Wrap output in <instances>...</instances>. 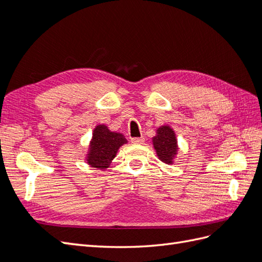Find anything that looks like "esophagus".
<instances>
[{
	"instance_id": "1",
	"label": "esophagus",
	"mask_w": 262,
	"mask_h": 262,
	"mask_svg": "<svg viewBox=\"0 0 262 262\" xmlns=\"http://www.w3.org/2000/svg\"><path fill=\"white\" fill-rule=\"evenodd\" d=\"M145 141L144 137H133L130 138V142L133 144H142Z\"/></svg>"
}]
</instances>
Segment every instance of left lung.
I'll list each match as a JSON object with an SVG mask.
<instances>
[{
    "instance_id": "left-lung-1",
    "label": "left lung",
    "mask_w": 262,
    "mask_h": 262,
    "mask_svg": "<svg viewBox=\"0 0 262 262\" xmlns=\"http://www.w3.org/2000/svg\"><path fill=\"white\" fill-rule=\"evenodd\" d=\"M153 144L156 149L157 156L163 162L171 164L173 157L178 151V142L175 134L168 126H162L157 129L156 136L153 137Z\"/></svg>"
}]
</instances>
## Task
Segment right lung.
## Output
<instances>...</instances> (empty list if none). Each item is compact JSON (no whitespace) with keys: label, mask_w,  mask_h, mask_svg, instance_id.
Wrapping results in <instances>:
<instances>
[{"label":"right lung","mask_w":262,"mask_h":262,"mask_svg":"<svg viewBox=\"0 0 262 262\" xmlns=\"http://www.w3.org/2000/svg\"><path fill=\"white\" fill-rule=\"evenodd\" d=\"M127 141L124 135L109 130L105 125L97 126L90 144L88 163L97 168H107L121 145Z\"/></svg>","instance_id":"obj_1"}]
</instances>
